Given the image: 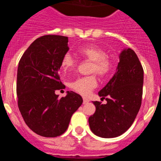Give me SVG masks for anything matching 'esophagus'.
Returning <instances> with one entry per match:
<instances>
[{
    "instance_id": "1",
    "label": "esophagus",
    "mask_w": 161,
    "mask_h": 161,
    "mask_svg": "<svg viewBox=\"0 0 161 161\" xmlns=\"http://www.w3.org/2000/svg\"><path fill=\"white\" fill-rule=\"evenodd\" d=\"M88 102H89V99H88V98H85V97H84V98H83V104L87 103Z\"/></svg>"
}]
</instances>
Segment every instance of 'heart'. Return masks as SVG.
I'll list each match as a JSON object with an SVG mask.
<instances>
[{
	"label": "heart",
	"mask_w": 161,
	"mask_h": 161,
	"mask_svg": "<svg viewBox=\"0 0 161 161\" xmlns=\"http://www.w3.org/2000/svg\"><path fill=\"white\" fill-rule=\"evenodd\" d=\"M81 58L92 62L91 73H95L100 78L109 76L113 70L112 61L107 56L104 50L94 46H82L77 50ZM76 65V60L70 53L64 54L61 61V69L64 72L72 70ZM97 86V79L95 75L78 78L70 83V87L75 92L86 95Z\"/></svg>",
	"instance_id": "heart-1"
}]
</instances>
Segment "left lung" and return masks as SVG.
Wrapping results in <instances>:
<instances>
[{
	"mask_svg": "<svg viewBox=\"0 0 161 161\" xmlns=\"http://www.w3.org/2000/svg\"><path fill=\"white\" fill-rule=\"evenodd\" d=\"M144 70L131 49H125L119 55L117 71L98 92L102 104L95 101V112L89 117L91 131L103 138H114L131 126L141 106Z\"/></svg>",
	"mask_w": 161,
	"mask_h": 161,
	"instance_id": "8db88e82",
	"label": "left lung"
}]
</instances>
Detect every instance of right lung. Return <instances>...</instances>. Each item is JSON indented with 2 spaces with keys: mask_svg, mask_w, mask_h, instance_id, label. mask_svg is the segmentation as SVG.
I'll return each instance as SVG.
<instances>
[{
  "mask_svg": "<svg viewBox=\"0 0 161 161\" xmlns=\"http://www.w3.org/2000/svg\"><path fill=\"white\" fill-rule=\"evenodd\" d=\"M68 50L67 37L42 36L29 46L18 64V108L26 125L42 136L63 134L72 115L82 103V97L74 91H67L61 98L55 94L65 87L58 70Z\"/></svg>",
  "mask_w": 161,
  "mask_h": 161,
  "instance_id": "right-lung-1",
  "label": "right lung"
}]
</instances>
